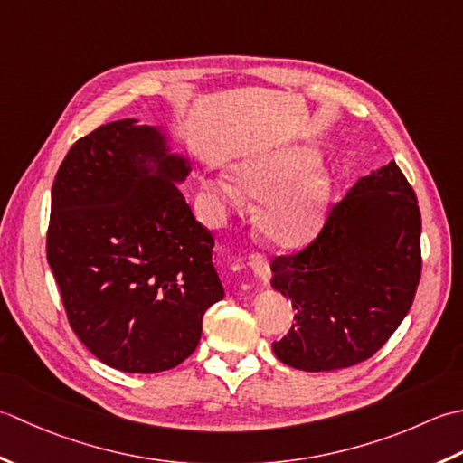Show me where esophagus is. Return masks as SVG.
I'll return each instance as SVG.
<instances>
[{
    "label": "esophagus",
    "mask_w": 463,
    "mask_h": 463,
    "mask_svg": "<svg viewBox=\"0 0 463 463\" xmlns=\"http://www.w3.org/2000/svg\"><path fill=\"white\" fill-rule=\"evenodd\" d=\"M251 263V269L256 273V278L260 279L261 286H268L269 279H271V269H269V263L263 260L261 256H251L250 260Z\"/></svg>",
    "instance_id": "34e87169"
}]
</instances>
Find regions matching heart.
Masks as SVG:
<instances>
[{
    "instance_id": "obj_1",
    "label": "heart",
    "mask_w": 463,
    "mask_h": 463,
    "mask_svg": "<svg viewBox=\"0 0 463 463\" xmlns=\"http://www.w3.org/2000/svg\"><path fill=\"white\" fill-rule=\"evenodd\" d=\"M317 152L307 146L248 157L233 165V182L225 175L213 179L212 187L222 202L241 205L243 197L263 202L258 213V230L273 250L298 251L316 240L324 228L332 203V175L314 169Z\"/></svg>"
}]
</instances>
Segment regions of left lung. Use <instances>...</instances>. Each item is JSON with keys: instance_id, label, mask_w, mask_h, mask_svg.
Returning a JSON list of instances; mask_svg holds the SVG:
<instances>
[{"instance_id": "left-lung-1", "label": "left lung", "mask_w": 463, "mask_h": 463, "mask_svg": "<svg viewBox=\"0 0 463 463\" xmlns=\"http://www.w3.org/2000/svg\"><path fill=\"white\" fill-rule=\"evenodd\" d=\"M420 233L416 194L395 162L357 179L314 243L271 261V288L296 309L289 334L271 345L278 360L334 372L380 350L416 296Z\"/></svg>"}]
</instances>
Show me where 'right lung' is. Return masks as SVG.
<instances>
[{
	"mask_svg": "<svg viewBox=\"0 0 463 463\" xmlns=\"http://www.w3.org/2000/svg\"><path fill=\"white\" fill-rule=\"evenodd\" d=\"M190 172L164 126L128 118L75 141L55 175L47 263L75 335L119 372L182 364L223 298L213 235L177 187Z\"/></svg>",
	"mask_w": 463,
	"mask_h": 463,
	"instance_id": "add662e5",
	"label": "right lung"
}]
</instances>
